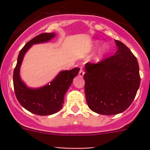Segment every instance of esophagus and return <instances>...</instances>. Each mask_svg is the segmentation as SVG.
<instances>
[{"instance_id":"obj_1","label":"esophagus","mask_w":150,"mask_h":150,"mask_svg":"<svg viewBox=\"0 0 150 150\" xmlns=\"http://www.w3.org/2000/svg\"><path fill=\"white\" fill-rule=\"evenodd\" d=\"M83 75H84V71H83V69H80L79 71V76H80V77H83Z\"/></svg>"}]
</instances>
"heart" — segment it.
<instances>
[{"instance_id": "heart-1", "label": "heart", "mask_w": 150, "mask_h": 150, "mask_svg": "<svg viewBox=\"0 0 150 150\" xmlns=\"http://www.w3.org/2000/svg\"><path fill=\"white\" fill-rule=\"evenodd\" d=\"M106 52H107V47H106V46H104V47L102 48V50H100V53H99V56L100 57L103 56Z\"/></svg>"}]
</instances>
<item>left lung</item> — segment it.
<instances>
[{"instance_id":"1","label":"left lung","mask_w":150,"mask_h":150,"mask_svg":"<svg viewBox=\"0 0 150 150\" xmlns=\"http://www.w3.org/2000/svg\"><path fill=\"white\" fill-rule=\"evenodd\" d=\"M117 51L98 63L85 65V94L88 107L102 115H116L129 107L140 83L136 57L121 41Z\"/></svg>"}]
</instances>
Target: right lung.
Returning a JSON list of instances; mask_svg holds the SVG:
<instances>
[{
  "mask_svg": "<svg viewBox=\"0 0 150 150\" xmlns=\"http://www.w3.org/2000/svg\"><path fill=\"white\" fill-rule=\"evenodd\" d=\"M55 35L54 33H43L28 41L19 52L13 71V86L17 100L25 109L40 116L54 114L60 110L66 91L79 71V67H74L71 71H61L50 84L39 88H28L22 81L19 70L26 52L32 45L48 42Z\"/></svg>",
  "mask_w": 150,
  "mask_h": 150,
  "instance_id": "1",
  "label": "right lung"
}]
</instances>
